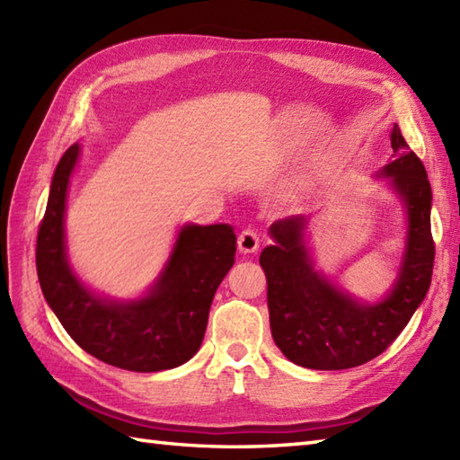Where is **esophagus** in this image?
<instances>
[{"mask_svg":"<svg viewBox=\"0 0 460 460\" xmlns=\"http://www.w3.org/2000/svg\"><path fill=\"white\" fill-rule=\"evenodd\" d=\"M239 251L241 252H255L261 245V237L255 229H243L239 233Z\"/></svg>","mask_w":460,"mask_h":460,"instance_id":"obj_1","label":"esophagus"}]
</instances>
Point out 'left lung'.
<instances>
[{
	"label": "left lung",
	"mask_w": 460,
	"mask_h": 460,
	"mask_svg": "<svg viewBox=\"0 0 460 460\" xmlns=\"http://www.w3.org/2000/svg\"><path fill=\"white\" fill-rule=\"evenodd\" d=\"M395 160L389 178L407 209V247L392 292L377 305H361L318 275L305 245L308 217L290 215L270 225L275 245L261 252L267 275L270 332L292 364L310 369H348L377 358L402 334L431 285V183L423 162L394 126Z\"/></svg>",
	"instance_id": "8db88e82"
}]
</instances>
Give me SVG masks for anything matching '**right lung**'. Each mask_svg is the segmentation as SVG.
Returning <instances> with one entry per match:
<instances>
[{"instance_id":"right-lung-1","label":"right lung","mask_w":460,"mask_h":460,"mask_svg":"<svg viewBox=\"0 0 460 460\" xmlns=\"http://www.w3.org/2000/svg\"><path fill=\"white\" fill-rule=\"evenodd\" d=\"M79 144L58 162L37 233V277L43 296L76 344L96 359L130 371H162L198 354L215 290L235 262L229 225H185L148 296L114 302L94 296L75 277L65 252V199Z\"/></svg>"}]
</instances>
